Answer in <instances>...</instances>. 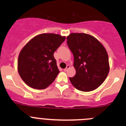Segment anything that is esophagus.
I'll return each mask as SVG.
<instances>
[{
	"label": "esophagus",
	"instance_id": "34e87169",
	"mask_svg": "<svg viewBox=\"0 0 126 126\" xmlns=\"http://www.w3.org/2000/svg\"><path fill=\"white\" fill-rule=\"evenodd\" d=\"M69 68H70V66H69V65H67V66H66V68L65 69H64V71H68V69H69Z\"/></svg>",
	"mask_w": 126,
	"mask_h": 126
}]
</instances>
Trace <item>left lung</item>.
I'll return each mask as SVG.
<instances>
[{"mask_svg":"<svg viewBox=\"0 0 126 126\" xmlns=\"http://www.w3.org/2000/svg\"><path fill=\"white\" fill-rule=\"evenodd\" d=\"M67 44L74 55L76 74L71 83L82 91H91L104 82L109 72V57L101 43L86 33H71Z\"/></svg>","mask_w":126,"mask_h":126,"instance_id":"obj_1","label":"left lung"}]
</instances>
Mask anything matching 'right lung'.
I'll return each instance as SVG.
<instances>
[{"label": "right lung", "mask_w": 126, "mask_h": 126, "mask_svg": "<svg viewBox=\"0 0 126 126\" xmlns=\"http://www.w3.org/2000/svg\"><path fill=\"white\" fill-rule=\"evenodd\" d=\"M65 36L43 33L32 39L21 50L17 69L21 79L29 87L38 90L50 85L59 73L54 53Z\"/></svg>", "instance_id": "add662e5"}]
</instances>
